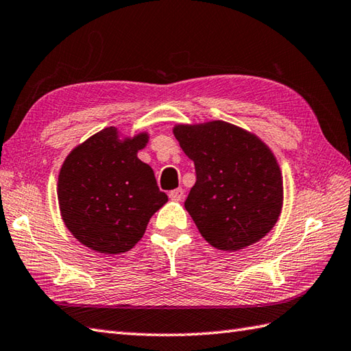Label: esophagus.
<instances>
[{"mask_svg": "<svg viewBox=\"0 0 351 351\" xmlns=\"http://www.w3.org/2000/svg\"><path fill=\"white\" fill-rule=\"evenodd\" d=\"M169 197L171 200H175V202H180V200L184 199V190L182 189H176V190H171L169 193Z\"/></svg>", "mask_w": 351, "mask_h": 351, "instance_id": "esophagus-1", "label": "esophagus"}]
</instances>
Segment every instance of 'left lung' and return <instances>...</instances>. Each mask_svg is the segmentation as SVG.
<instances>
[{
  "mask_svg": "<svg viewBox=\"0 0 351 351\" xmlns=\"http://www.w3.org/2000/svg\"><path fill=\"white\" fill-rule=\"evenodd\" d=\"M173 134L195 161L196 184L185 210L200 235L215 249L237 252L270 232L283 204L282 173L271 149L223 121L175 125Z\"/></svg>",
  "mask_w": 351,
  "mask_h": 351,
  "instance_id": "8db88e82",
  "label": "left lung"
}]
</instances>
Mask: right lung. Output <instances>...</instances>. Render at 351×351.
<instances>
[{"label":"right lung","mask_w":351,"mask_h":351,"mask_svg":"<svg viewBox=\"0 0 351 351\" xmlns=\"http://www.w3.org/2000/svg\"><path fill=\"white\" fill-rule=\"evenodd\" d=\"M147 132L121 137L114 126L73 147L58 173L60 214L77 240L104 255L131 250L167 202L152 167L138 160Z\"/></svg>","instance_id":"1"}]
</instances>
